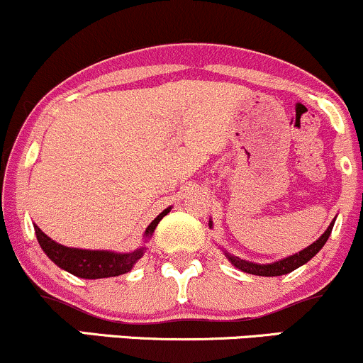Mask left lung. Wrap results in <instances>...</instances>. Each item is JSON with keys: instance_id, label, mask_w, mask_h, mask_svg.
<instances>
[{"instance_id": "obj_1", "label": "left lung", "mask_w": 363, "mask_h": 363, "mask_svg": "<svg viewBox=\"0 0 363 363\" xmlns=\"http://www.w3.org/2000/svg\"><path fill=\"white\" fill-rule=\"evenodd\" d=\"M211 226H213V221H209V228ZM333 226H335V219H333L331 225L328 226V230H325L324 233L319 236V240H315L312 245H308L307 248H303V250H300L298 254H293V255H290V257L281 259V260H278V262H272V264L248 262V260L235 257V255L228 254V252H226V257L230 259V262L233 264L236 269L248 272V274H255V276H283V274H288V272L298 269L300 266L307 264L308 260H311L313 255H315L317 252H319L320 248L324 247V243L328 242L329 235H331Z\"/></svg>"}]
</instances>
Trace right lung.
<instances>
[{"instance_id":"add662e5","label":"right lung","mask_w":363,"mask_h":363,"mask_svg":"<svg viewBox=\"0 0 363 363\" xmlns=\"http://www.w3.org/2000/svg\"><path fill=\"white\" fill-rule=\"evenodd\" d=\"M171 211V207L164 209L162 213L154 219L145 230V238L152 236L156 226ZM35 236L44 254L50 257L56 266L61 269L68 271L73 276H79L84 279H99V278H113V276L125 274L132 271L133 264L144 255L145 247L137 248V250L128 252V254H116V252L108 250H82V248H70L56 243L50 236L44 235L39 226L34 225Z\"/></svg>"}]
</instances>
